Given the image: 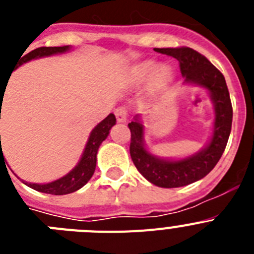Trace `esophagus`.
<instances>
[{"label":"esophagus","instance_id":"obj_1","mask_svg":"<svg viewBox=\"0 0 254 254\" xmlns=\"http://www.w3.org/2000/svg\"><path fill=\"white\" fill-rule=\"evenodd\" d=\"M114 113H116V118L118 122H126L127 121L128 114H127V111H126L125 108H117Z\"/></svg>","mask_w":254,"mask_h":254}]
</instances>
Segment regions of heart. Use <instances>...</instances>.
<instances>
[{
	"instance_id": "b5f03b06",
	"label": "heart",
	"mask_w": 254,
	"mask_h": 254,
	"mask_svg": "<svg viewBox=\"0 0 254 254\" xmlns=\"http://www.w3.org/2000/svg\"><path fill=\"white\" fill-rule=\"evenodd\" d=\"M174 77V68L169 64H160L154 60H146L133 64L127 73L129 85H140L150 78V89L159 90L167 86Z\"/></svg>"
}]
</instances>
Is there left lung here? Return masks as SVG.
<instances>
[{
    "mask_svg": "<svg viewBox=\"0 0 254 254\" xmlns=\"http://www.w3.org/2000/svg\"><path fill=\"white\" fill-rule=\"evenodd\" d=\"M155 51L178 60L186 86H198L206 90L214 107V122L208 141L199 150L182 158H161L150 151L145 142L146 127L141 114H136L128 123L129 152L143 178L158 187H183L207 176L221 158L232 131V102L223 73L198 52L190 48Z\"/></svg>",
    "mask_w": 254,
    "mask_h": 254,
    "instance_id": "1",
    "label": "left lung"
}]
</instances>
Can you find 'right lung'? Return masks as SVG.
Masks as SVG:
<instances>
[{"instance_id":"right-lung-1","label":"right lung","mask_w":254,"mask_h":254,"mask_svg":"<svg viewBox=\"0 0 254 254\" xmlns=\"http://www.w3.org/2000/svg\"><path fill=\"white\" fill-rule=\"evenodd\" d=\"M71 49H72L71 46L40 47V48H37L34 49V51L29 52L28 55H25L22 58L20 57L21 61H19V66L17 67H20L21 64H26V62H29V61L31 60L49 57V56L64 55V53L69 52ZM4 90H6V89H4ZM0 100H3L1 93ZM116 116H114L113 113H111L107 118H104L102 122H99L95 127H94L93 131L90 132V136L87 138V142L86 145H85V149L84 151H82L81 158H80L78 163L76 164L75 167L69 170L67 174H64V177H61V178L56 179V181L48 182V183H31V182H26L24 181V179H20L19 177H17V178H19L24 185L28 186V187L33 188V190H38V192H43V193L62 196V194H68L75 192V190H78L80 188L84 187L87 182L90 181L91 177H93L96 167V154H98V150H99V146L102 145L103 141L109 136L111 128L116 125ZM1 158H3L2 146L0 149V160Z\"/></svg>"}]
</instances>
